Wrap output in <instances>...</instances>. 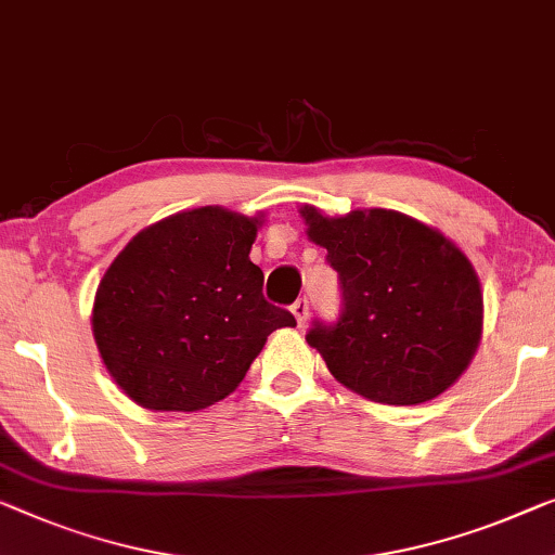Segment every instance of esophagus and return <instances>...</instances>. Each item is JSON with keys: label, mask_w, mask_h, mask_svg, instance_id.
Returning a JSON list of instances; mask_svg holds the SVG:
<instances>
[{"label": "esophagus", "mask_w": 555, "mask_h": 555, "mask_svg": "<svg viewBox=\"0 0 555 555\" xmlns=\"http://www.w3.org/2000/svg\"><path fill=\"white\" fill-rule=\"evenodd\" d=\"M292 313L296 317V324L299 326H304L306 324V319H309V299H296L294 304H292Z\"/></svg>", "instance_id": "esophagus-1"}]
</instances>
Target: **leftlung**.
<instances>
[{
  "label": "left lung",
  "instance_id": "1",
  "mask_svg": "<svg viewBox=\"0 0 555 555\" xmlns=\"http://www.w3.org/2000/svg\"><path fill=\"white\" fill-rule=\"evenodd\" d=\"M338 274L341 313L313 319L306 341L344 386L388 406L443 393L481 338L483 296L456 246L399 211L326 219L301 209Z\"/></svg>",
  "mask_w": 555,
  "mask_h": 555
}]
</instances>
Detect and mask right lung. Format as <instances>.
Here are the masks:
<instances>
[{"label": "right lung", "instance_id": "add662e5", "mask_svg": "<svg viewBox=\"0 0 555 555\" xmlns=\"http://www.w3.org/2000/svg\"><path fill=\"white\" fill-rule=\"evenodd\" d=\"M254 238L256 219L204 206L144 229L106 269L94 338L131 401L211 406L242 384L271 331L296 326L292 311L263 299Z\"/></svg>", "mask_w": 555, "mask_h": 555}]
</instances>
